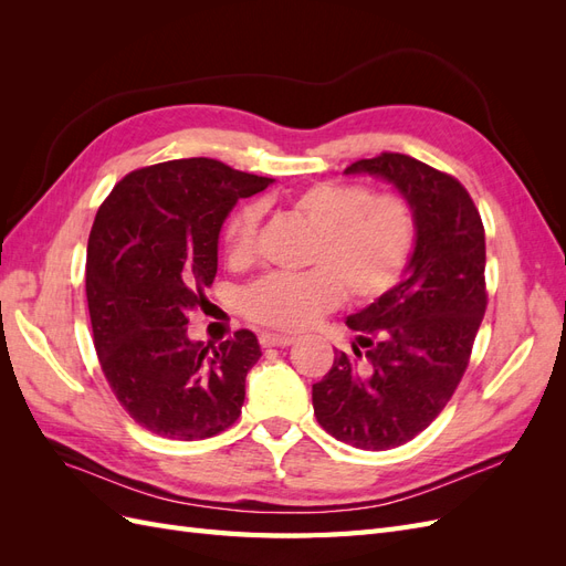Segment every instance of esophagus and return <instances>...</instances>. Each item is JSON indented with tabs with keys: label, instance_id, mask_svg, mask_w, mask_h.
Returning a JSON list of instances; mask_svg holds the SVG:
<instances>
[{
	"label": "esophagus",
	"instance_id": "34e87169",
	"mask_svg": "<svg viewBox=\"0 0 566 566\" xmlns=\"http://www.w3.org/2000/svg\"><path fill=\"white\" fill-rule=\"evenodd\" d=\"M295 342L293 335H276V333H262L260 345L262 347H290Z\"/></svg>",
	"mask_w": 566,
	"mask_h": 566
}]
</instances>
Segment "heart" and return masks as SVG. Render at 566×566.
<instances>
[{
    "label": "heart",
    "instance_id": "1",
    "mask_svg": "<svg viewBox=\"0 0 566 566\" xmlns=\"http://www.w3.org/2000/svg\"><path fill=\"white\" fill-rule=\"evenodd\" d=\"M283 210L314 231L304 273H269L243 293V314L279 331H300L349 295L375 302L397 285L416 248L418 221L410 202L375 193L364 184L316 181L283 202ZM260 208L245 202L221 229V245L233 266L256 254Z\"/></svg>",
    "mask_w": 566,
    "mask_h": 566
}]
</instances>
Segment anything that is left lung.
I'll list each match as a JSON object with an SVG mask.
<instances>
[{
    "instance_id": "obj_1",
    "label": "left lung",
    "mask_w": 566,
    "mask_h": 566,
    "mask_svg": "<svg viewBox=\"0 0 566 566\" xmlns=\"http://www.w3.org/2000/svg\"><path fill=\"white\" fill-rule=\"evenodd\" d=\"M347 175L399 188L418 221L406 276L347 318L352 352L314 385V416L337 441L387 451L432 424L458 389L486 312L484 224L468 188L403 153L356 160Z\"/></svg>"
}]
</instances>
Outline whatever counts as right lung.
<instances>
[{"instance_id": "add662e5", "label": "right lung", "mask_w": 566, "mask_h": 566, "mask_svg": "<svg viewBox=\"0 0 566 566\" xmlns=\"http://www.w3.org/2000/svg\"><path fill=\"white\" fill-rule=\"evenodd\" d=\"M271 181L212 158L167 160L101 202L87 243L94 349L119 406L153 434L208 439L241 416L260 342L243 328L210 347L186 325L208 304L227 214Z\"/></svg>"}]
</instances>
